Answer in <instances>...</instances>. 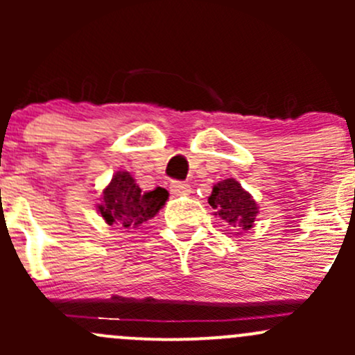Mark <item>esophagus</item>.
I'll list each match as a JSON object with an SVG mask.
<instances>
[{
	"label": "esophagus",
	"instance_id": "1",
	"mask_svg": "<svg viewBox=\"0 0 355 355\" xmlns=\"http://www.w3.org/2000/svg\"><path fill=\"white\" fill-rule=\"evenodd\" d=\"M170 192L171 194H177V196H187V194H191V185H189L187 182L173 180L170 184Z\"/></svg>",
	"mask_w": 355,
	"mask_h": 355
}]
</instances>
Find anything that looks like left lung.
Wrapping results in <instances>:
<instances>
[{
	"label": "left lung",
	"mask_w": 355,
	"mask_h": 355,
	"mask_svg": "<svg viewBox=\"0 0 355 355\" xmlns=\"http://www.w3.org/2000/svg\"><path fill=\"white\" fill-rule=\"evenodd\" d=\"M207 202L214 209V214L239 230H249L256 220V200L234 178H227L214 185Z\"/></svg>",
	"instance_id": "8db88e82"
}]
</instances>
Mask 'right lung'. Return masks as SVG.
Here are the masks:
<instances>
[{
  "instance_id": "add662e5",
  "label": "right lung",
  "mask_w": 355,
  "mask_h": 355,
  "mask_svg": "<svg viewBox=\"0 0 355 355\" xmlns=\"http://www.w3.org/2000/svg\"><path fill=\"white\" fill-rule=\"evenodd\" d=\"M166 199L168 192L163 187L142 192L130 173L118 171L103 191V202L98 204V209L106 223L130 230L151 220Z\"/></svg>"
}]
</instances>
